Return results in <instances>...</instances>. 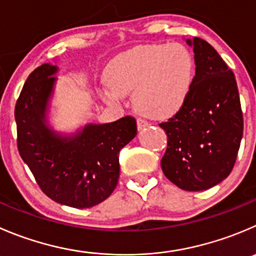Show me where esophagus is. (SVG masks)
I'll list each match as a JSON object with an SVG mask.
<instances>
[{"label": "esophagus", "instance_id": "obj_1", "mask_svg": "<svg viewBox=\"0 0 256 256\" xmlns=\"http://www.w3.org/2000/svg\"><path fill=\"white\" fill-rule=\"evenodd\" d=\"M148 122L145 120V118H138V130H141V128H146V126H148Z\"/></svg>", "mask_w": 256, "mask_h": 256}]
</instances>
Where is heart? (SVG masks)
Instances as JSON below:
<instances>
[{"label": "heart", "instance_id": "obj_1", "mask_svg": "<svg viewBox=\"0 0 256 256\" xmlns=\"http://www.w3.org/2000/svg\"><path fill=\"white\" fill-rule=\"evenodd\" d=\"M194 76V61L181 44H146L120 54L110 65V100L134 92L136 110L168 118L185 102Z\"/></svg>", "mask_w": 256, "mask_h": 256}]
</instances>
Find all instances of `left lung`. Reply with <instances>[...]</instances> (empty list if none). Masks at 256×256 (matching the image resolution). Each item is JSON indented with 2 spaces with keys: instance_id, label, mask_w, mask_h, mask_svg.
<instances>
[{
  "instance_id": "obj_1",
  "label": "left lung",
  "mask_w": 256,
  "mask_h": 256,
  "mask_svg": "<svg viewBox=\"0 0 256 256\" xmlns=\"http://www.w3.org/2000/svg\"><path fill=\"white\" fill-rule=\"evenodd\" d=\"M188 44L195 54V76L182 106L158 124L168 136L161 168L182 190L200 191L232 172L244 120L232 68L205 40L194 37Z\"/></svg>"
}]
</instances>
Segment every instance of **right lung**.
Listing matches in <instances>:
<instances>
[{"label":"right lung","mask_w":256,"mask_h":256,"mask_svg":"<svg viewBox=\"0 0 256 256\" xmlns=\"http://www.w3.org/2000/svg\"><path fill=\"white\" fill-rule=\"evenodd\" d=\"M56 66L34 68L14 106L17 148L40 188L54 202L86 209L108 199L118 181L120 150L135 138L136 120L125 116L88 125L72 138H60L44 125Z\"/></svg>","instance_id":"obj_1"}]
</instances>
